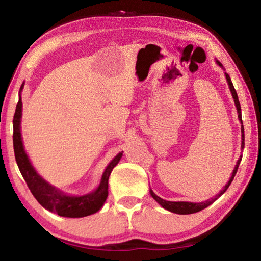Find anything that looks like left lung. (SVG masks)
<instances>
[{
	"mask_svg": "<svg viewBox=\"0 0 261 261\" xmlns=\"http://www.w3.org/2000/svg\"><path fill=\"white\" fill-rule=\"evenodd\" d=\"M216 63H218L220 67H222V64L220 63L219 61H216ZM224 74H226V79L228 82V85H229V88H230V92L232 94V98H233V101H235V106L237 108V113H238V118H240V121L242 123V145L241 147L242 149L244 148V126H243V122H242V112H241V105H240V101H238V96H237V93H236V90L235 87H233L232 83H231V79L230 77H229V74L224 72ZM241 160H242V155L241 158L238 159V161L236 163L235 166V169H233L232 174H231V177L230 179H229V182L226 184V187L223 188L222 191H220L219 194H216V196L214 198H212V199L207 200V201H204V202H189V201H167L165 199H162V198L158 197L155 193H154L152 190H149V192H151V196L155 199L159 204H160L163 208L167 210V211H170L173 212V213H176V214H192V213H197V212H199L201 210L206 208L207 206H210L211 204H213V202L218 199V198L221 196V194H223L224 192L227 191V189L229 188V185L231 184L233 177H235V175L237 173V169H238V166H240L241 163Z\"/></svg>",
	"mask_w": 261,
	"mask_h": 261,
	"instance_id": "obj_1",
	"label": "left lung"
}]
</instances>
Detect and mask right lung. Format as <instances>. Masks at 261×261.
I'll list each match as a JSON object with an SVG mask.
<instances>
[{"label": "right lung", "mask_w": 261, "mask_h": 261, "mask_svg": "<svg viewBox=\"0 0 261 261\" xmlns=\"http://www.w3.org/2000/svg\"><path fill=\"white\" fill-rule=\"evenodd\" d=\"M23 87L24 83L20 86L19 101L16 106V112L14 115V151L20 174L24 177L31 192L42 207L50 212H54L60 216H64V218H84V216L96 213L107 199L109 176L114 167L121 160L123 152L118 153L110 161L103 171L100 185L93 192L84 194V196H69V194H65L57 190L55 187H51L35 171L23 146L20 134V118L21 108H23L20 92Z\"/></svg>", "instance_id": "add662e5"}]
</instances>
